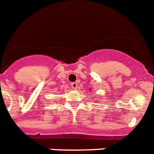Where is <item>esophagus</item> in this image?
Here are the masks:
<instances>
[{
	"mask_svg": "<svg viewBox=\"0 0 154 154\" xmlns=\"http://www.w3.org/2000/svg\"><path fill=\"white\" fill-rule=\"evenodd\" d=\"M71 86H72V89L76 90V89H77V87H78V84L76 83V82H72V83H71Z\"/></svg>",
	"mask_w": 154,
	"mask_h": 154,
	"instance_id": "obj_1",
	"label": "esophagus"
}]
</instances>
